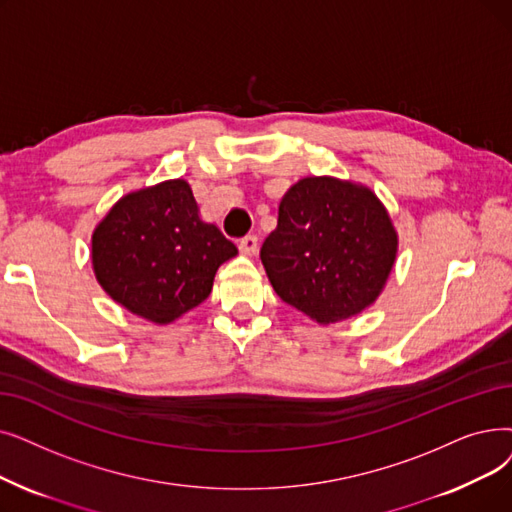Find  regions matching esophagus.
I'll return each mask as SVG.
<instances>
[{"mask_svg": "<svg viewBox=\"0 0 512 512\" xmlns=\"http://www.w3.org/2000/svg\"><path fill=\"white\" fill-rule=\"evenodd\" d=\"M238 249H240V253L249 255V257L257 255V251H259V238H257L255 234H249V236L240 238V242H238Z\"/></svg>", "mask_w": 512, "mask_h": 512, "instance_id": "1", "label": "esophagus"}]
</instances>
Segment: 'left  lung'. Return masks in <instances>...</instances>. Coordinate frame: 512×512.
Masks as SVG:
<instances>
[{
	"mask_svg": "<svg viewBox=\"0 0 512 512\" xmlns=\"http://www.w3.org/2000/svg\"><path fill=\"white\" fill-rule=\"evenodd\" d=\"M395 253L391 219L368 188L305 177L284 194L261 261L284 303L330 324L374 303Z\"/></svg>",
	"mask_w": 512,
	"mask_h": 512,
	"instance_id": "left-lung-1",
	"label": "left lung"
}]
</instances>
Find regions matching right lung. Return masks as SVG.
Listing matches in <instances>:
<instances>
[{"label": "right lung", "mask_w": 512, "mask_h": 512, "mask_svg": "<svg viewBox=\"0 0 512 512\" xmlns=\"http://www.w3.org/2000/svg\"><path fill=\"white\" fill-rule=\"evenodd\" d=\"M234 242L198 217L188 182L131 192L92 236V261L104 291L131 314L169 324L201 305Z\"/></svg>", "instance_id": "1"}]
</instances>
